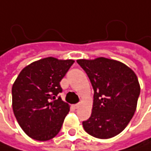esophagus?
<instances>
[{"instance_id": "34e87169", "label": "esophagus", "mask_w": 151, "mask_h": 151, "mask_svg": "<svg viewBox=\"0 0 151 151\" xmlns=\"http://www.w3.org/2000/svg\"><path fill=\"white\" fill-rule=\"evenodd\" d=\"M74 106V108H78V106H79V103H78V104H75V105L73 106Z\"/></svg>"}]
</instances>
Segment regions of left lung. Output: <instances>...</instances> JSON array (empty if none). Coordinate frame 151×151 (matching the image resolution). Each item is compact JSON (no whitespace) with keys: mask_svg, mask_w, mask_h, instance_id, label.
Segmentation results:
<instances>
[{"mask_svg":"<svg viewBox=\"0 0 151 151\" xmlns=\"http://www.w3.org/2000/svg\"><path fill=\"white\" fill-rule=\"evenodd\" d=\"M93 86L91 116L83 122L89 135L108 139L120 134L132 119L140 94L136 73L120 61L106 58L78 59Z\"/></svg>","mask_w":151,"mask_h":151,"instance_id":"1","label":"left lung"}]
</instances>
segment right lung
Returning a JSON list of instances; mask_svg holds the SVG:
<instances>
[{"label":"right lung","mask_w":151,"mask_h":151,"mask_svg":"<svg viewBox=\"0 0 151 151\" xmlns=\"http://www.w3.org/2000/svg\"><path fill=\"white\" fill-rule=\"evenodd\" d=\"M74 60L52 57L24 67L12 86V106L15 118L26 135L37 141L57 136L70 106L58 94L62 92L61 79Z\"/></svg>","instance_id":"1"}]
</instances>
